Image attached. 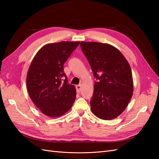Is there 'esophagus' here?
<instances>
[{"instance_id":"1","label":"esophagus","mask_w":159,"mask_h":159,"mask_svg":"<svg viewBox=\"0 0 159 159\" xmlns=\"http://www.w3.org/2000/svg\"><path fill=\"white\" fill-rule=\"evenodd\" d=\"M75 88H76V91L78 93H80L81 90V85H78L75 86Z\"/></svg>"}]
</instances>
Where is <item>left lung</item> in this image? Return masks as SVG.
Segmentation results:
<instances>
[{
	"mask_svg": "<svg viewBox=\"0 0 159 159\" xmlns=\"http://www.w3.org/2000/svg\"><path fill=\"white\" fill-rule=\"evenodd\" d=\"M80 46L97 80L90 100L91 111L102 119L116 118L127 107L133 95L131 67L120 51L111 45L81 42Z\"/></svg>",
	"mask_w": 159,
	"mask_h": 159,
	"instance_id": "8db88e82",
	"label": "left lung"
}]
</instances>
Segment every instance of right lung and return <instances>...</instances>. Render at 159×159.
<instances>
[{
    "label": "right lung",
    "mask_w": 159,
    "mask_h": 159,
    "mask_svg": "<svg viewBox=\"0 0 159 159\" xmlns=\"http://www.w3.org/2000/svg\"><path fill=\"white\" fill-rule=\"evenodd\" d=\"M80 44L60 42L43 46L34 57L26 77L30 97L44 115L57 117L70 109L76 95L68 83L64 64Z\"/></svg>",
    "instance_id": "1"
}]
</instances>
